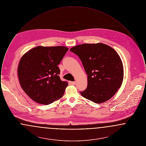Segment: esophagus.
<instances>
[{
	"label": "esophagus",
	"mask_w": 146,
	"mask_h": 146,
	"mask_svg": "<svg viewBox=\"0 0 146 146\" xmlns=\"http://www.w3.org/2000/svg\"><path fill=\"white\" fill-rule=\"evenodd\" d=\"M70 83L72 85H76V82H70Z\"/></svg>",
	"instance_id": "1"
}]
</instances>
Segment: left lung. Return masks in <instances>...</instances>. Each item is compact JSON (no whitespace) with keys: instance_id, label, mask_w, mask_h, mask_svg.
<instances>
[{"instance_id":"8db88e82","label":"left lung","mask_w":146,"mask_h":146,"mask_svg":"<svg viewBox=\"0 0 146 146\" xmlns=\"http://www.w3.org/2000/svg\"><path fill=\"white\" fill-rule=\"evenodd\" d=\"M70 50L79 56L88 75V86L80 91L82 96L96 104L111 98L120 88L124 77L118 53L102 43L84 44Z\"/></svg>"}]
</instances>
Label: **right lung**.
Instances as JSON below:
<instances>
[{"instance_id": "obj_1", "label": "right lung", "mask_w": 146, "mask_h": 146, "mask_svg": "<svg viewBox=\"0 0 146 146\" xmlns=\"http://www.w3.org/2000/svg\"><path fill=\"white\" fill-rule=\"evenodd\" d=\"M68 48L36 46L21 57L17 73L22 89L31 99L49 104L62 97L68 83L60 79L61 62Z\"/></svg>"}]
</instances>
